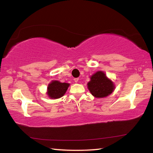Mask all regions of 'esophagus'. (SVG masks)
I'll return each mask as SVG.
<instances>
[{
    "mask_svg": "<svg viewBox=\"0 0 153 153\" xmlns=\"http://www.w3.org/2000/svg\"><path fill=\"white\" fill-rule=\"evenodd\" d=\"M74 80L75 82H78V80H79V78H77H77H74Z\"/></svg>",
    "mask_w": 153,
    "mask_h": 153,
    "instance_id": "34e87169",
    "label": "esophagus"
}]
</instances>
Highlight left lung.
<instances>
[{"label": "left lung", "instance_id": "1", "mask_svg": "<svg viewBox=\"0 0 153 153\" xmlns=\"http://www.w3.org/2000/svg\"><path fill=\"white\" fill-rule=\"evenodd\" d=\"M88 88L94 97L103 98L111 94L115 87L102 71H97L92 75L91 80L88 83Z\"/></svg>", "mask_w": 153, "mask_h": 153}]
</instances>
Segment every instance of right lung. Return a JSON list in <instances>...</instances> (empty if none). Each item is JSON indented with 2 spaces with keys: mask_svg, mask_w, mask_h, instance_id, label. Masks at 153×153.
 <instances>
[{
  "mask_svg": "<svg viewBox=\"0 0 153 153\" xmlns=\"http://www.w3.org/2000/svg\"><path fill=\"white\" fill-rule=\"evenodd\" d=\"M69 84L53 81L48 86V95L51 98H59L63 97L66 92Z\"/></svg>",
  "mask_w": 153,
  "mask_h": 153,
  "instance_id": "obj_1",
  "label": "right lung"
}]
</instances>
